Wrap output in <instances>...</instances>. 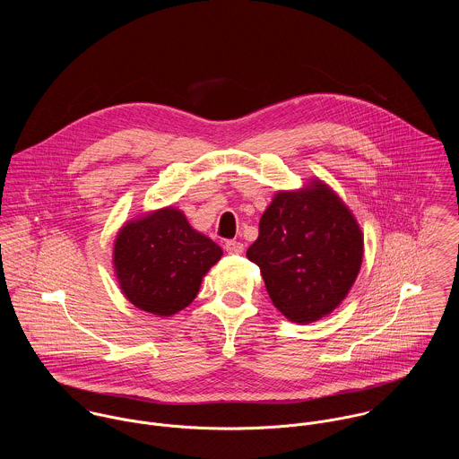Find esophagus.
I'll use <instances>...</instances> for the list:
<instances>
[{
  "mask_svg": "<svg viewBox=\"0 0 459 459\" xmlns=\"http://www.w3.org/2000/svg\"><path fill=\"white\" fill-rule=\"evenodd\" d=\"M224 247H226V251H228L230 255H242V253H244V244H242V242H237V240H228V242L224 244Z\"/></svg>",
  "mask_w": 459,
  "mask_h": 459,
  "instance_id": "34e87169",
  "label": "esophagus"
}]
</instances>
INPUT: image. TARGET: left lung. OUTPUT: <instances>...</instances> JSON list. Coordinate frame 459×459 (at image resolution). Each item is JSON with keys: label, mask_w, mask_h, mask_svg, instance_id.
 Wrapping results in <instances>:
<instances>
[{"label": "left lung", "mask_w": 459, "mask_h": 459, "mask_svg": "<svg viewBox=\"0 0 459 459\" xmlns=\"http://www.w3.org/2000/svg\"><path fill=\"white\" fill-rule=\"evenodd\" d=\"M247 258L260 266L282 316L307 325L350 293L364 258V233L348 204L313 177L300 189L273 195Z\"/></svg>", "instance_id": "1"}]
</instances>
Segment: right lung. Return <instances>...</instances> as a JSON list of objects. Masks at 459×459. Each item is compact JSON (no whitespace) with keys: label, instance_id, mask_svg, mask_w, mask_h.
<instances>
[{"label":"right lung","instance_id":"right-lung-1","mask_svg":"<svg viewBox=\"0 0 459 459\" xmlns=\"http://www.w3.org/2000/svg\"><path fill=\"white\" fill-rule=\"evenodd\" d=\"M221 258L222 249L171 204L126 221L113 242L122 293L137 309L162 318L196 299L203 277Z\"/></svg>","mask_w":459,"mask_h":459}]
</instances>
